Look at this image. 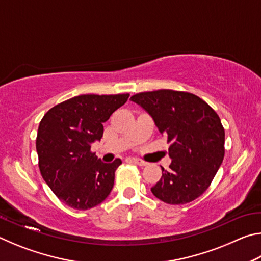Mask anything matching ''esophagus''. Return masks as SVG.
<instances>
[{
	"instance_id": "esophagus-1",
	"label": "esophagus",
	"mask_w": 261,
	"mask_h": 261,
	"mask_svg": "<svg viewBox=\"0 0 261 261\" xmlns=\"http://www.w3.org/2000/svg\"><path fill=\"white\" fill-rule=\"evenodd\" d=\"M131 161L134 162V163H136V165H138V166H146L147 165V162H145V161H143V160H140V159H131Z\"/></svg>"
}]
</instances>
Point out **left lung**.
Segmentation results:
<instances>
[{
    "label": "left lung",
    "mask_w": 261,
    "mask_h": 261,
    "mask_svg": "<svg viewBox=\"0 0 261 261\" xmlns=\"http://www.w3.org/2000/svg\"><path fill=\"white\" fill-rule=\"evenodd\" d=\"M151 115L170 143L169 169L151 189L158 199L183 205L197 199L213 180L224 156V129L213 109L188 92L159 90L131 96Z\"/></svg>",
    "instance_id": "obj_1"
}]
</instances>
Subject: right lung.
I'll list each match as a JSON object with an SVG mask.
<instances>
[{
	"label": "right lung",
	"mask_w": 261,
	"mask_h": 261,
	"mask_svg": "<svg viewBox=\"0 0 261 261\" xmlns=\"http://www.w3.org/2000/svg\"><path fill=\"white\" fill-rule=\"evenodd\" d=\"M129 96L78 95L42 117L37 136L39 169L56 197L71 208L90 210L112 191L122 161L102 162L91 152V144L102 138V124Z\"/></svg>",
	"instance_id": "obj_1"
}]
</instances>
